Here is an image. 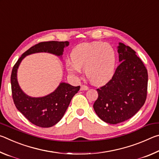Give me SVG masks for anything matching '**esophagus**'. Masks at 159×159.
<instances>
[{"label": "esophagus", "mask_w": 159, "mask_h": 159, "mask_svg": "<svg viewBox=\"0 0 159 159\" xmlns=\"http://www.w3.org/2000/svg\"><path fill=\"white\" fill-rule=\"evenodd\" d=\"M89 88H88V86H86L85 85H82L81 87H80V90H88Z\"/></svg>", "instance_id": "1"}]
</instances>
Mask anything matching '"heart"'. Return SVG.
<instances>
[{
	"label": "heart",
	"mask_w": 159,
	"mask_h": 159,
	"mask_svg": "<svg viewBox=\"0 0 159 159\" xmlns=\"http://www.w3.org/2000/svg\"><path fill=\"white\" fill-rule=\"evenodd\" d=\"M71 61L66 63L69 74L78 76L85 71V76L94 85H101L111 79L114 73L116 53L107 43H83L76 45L70 55Z\"/></svg>",
	"instance_id": "b5f03b06"
}]
</instances>
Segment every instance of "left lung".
I'll use <instances>...</instances> for the list:
<instances>
[{
    "instance_id": "obj_1",
    "label": "left lung",
    "mask_w": 159,
    "mask_h": 159,
    "mask_svg": "<svg viewBox=\"0 0 159 159\" xmlns=\"http://www.w3.org/2000/svg\"><path fill=\"white\" fill-rule=\"evenodd\" d=\"M117 48L120 64L112 79L97 89L98 98L93 104L99 118L110 124L133 117L144 105L147 93L148 74L143 62L123 43Z\"/></svg>"
}]
</instances>
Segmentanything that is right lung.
<instances>
[{
	"label": "right lung",
	"instance_id": "add662e5",
	"mask_svg": "<svg viewBox=\"0 0 159 159\" xmlns=\"http://www.w3.org/2000/svg\"><path fill=\"white\" fill-rule=\"evenodd\" d=\"M68 41H48L39 43L29 48L21 56L13 66L11 74L12 98L17 109L33 124L41 128L52 127L65 114L71 99L80 90V86H73L61 82L58 87L48 95L34 98L21 89L17 80V69L26 56L39 52H48L61 58Z\"/></svg>",
	"mask_w": 159,
	"mask_h": 159
}]
</instances>
